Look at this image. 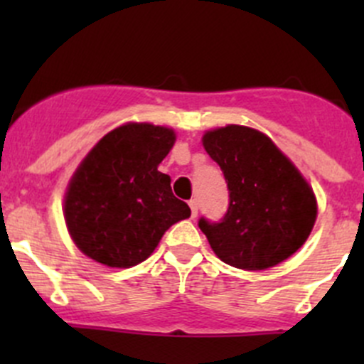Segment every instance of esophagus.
Here are the masks:
<instances>
[{"mask_svg":"<svg viewBox=\"0 0 364 364\" xmlns=\"http://www.w3.org/2000/svg\"><path fill=\"white\" fill-rule=\"evenodd\" d=\"M188 205H190V209H192V218H196L197 211H199V208H197V200L192 199V200H190V203H188Z\"/></svg>","mask_w":364,"mask_h":364,"instance_id":"1","label":"esophagus"}]
</instances>
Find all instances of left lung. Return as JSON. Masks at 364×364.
Segmentation results:
<instances>
[{
  "label": "left lung",
  "mask_w": 364,
  "mask_h": 364,
  "mask_svg": "<svg viewBox=\"0 0 364 364\" xmlns=\"http://www.w3.org/2000/svg\"><path fill=\"white\" fill-rule=\"evenodd\" d=\"M203 144L229 188L225 216L199 220L218 259L260 271L299 250L314 229L317 200L294 164L267 135L240 124L205 132Z\"/></svg>",
  "instance_id": "obj_1"
}]
</instances>
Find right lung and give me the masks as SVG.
Instances as JSON below:
<instances>
[{
	"instance_id": "obj_1",
	"label": "right lung",
	"mask_w": 364,
	"mask_h": 364,
	"mask_svg": "<svg viewBox=\"0 0 364 364\" xmlns=\"http://www.w3.org/2000/svg\"><path fill=\"white\" fill-rule=\"evenodd\" d=\"M171 128L127 123L80 161L65 196V220L80 252L109 267H132L159 247L171 225L190 216L159 171L174 146Z\"/></svg>"
}]
</instances>
